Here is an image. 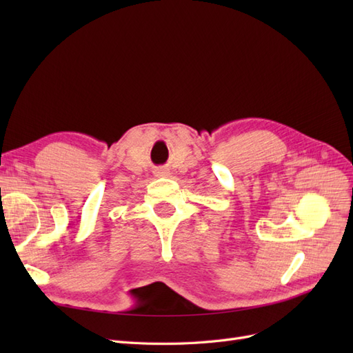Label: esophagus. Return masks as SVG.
<instances>
[{
	"instance_id": "obj_1",
	"label": "esophagus",
	"mask_w": 353,
	"mask_h": 353,
	"mask_svg": "<svg viewBox=\"0 0 353 353\" xmlns=\"http://www.w3.org/2000/svg\"><path fill=\"white\" fill-rule=\"evenodd\" d=\"M156 174H157V176H165V175H168L169 172H168V169H159Z\"/></svg>"
}]
</instances>
